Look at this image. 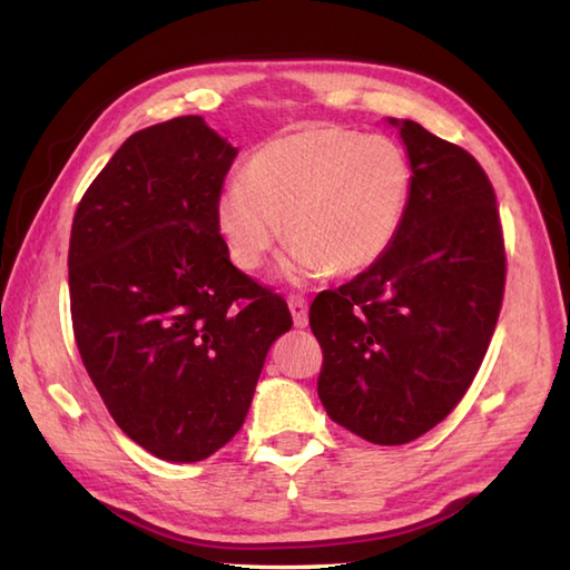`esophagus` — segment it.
<instances>
[{
  "label": "esophagus",
  "mask_w": 570,
  "mask_h": 570,
  "mask_svg": "<svg viewBox=\"0 0 570 570\" xmlns=\"http://www.w3.org/2000/svg\"><path fill=\"white\" fill-rule=\"evenodd\" d=\"M288 311H292V318L296 328H306L308 325V304L301 296L288 298Z\"/></svg>",
  "instance_id": "obj_1"
}]
</instances>
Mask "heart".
<instances>
[{"mask_svg":"<svg viewBox=\"0 0 570 570\" xmlns=\"http://www.w3.org/2000/svg\"><path fill=\"white\" fill-rule=\"evenodd\" d=\"M411 164L390 137L321 127L262 144L245 180L215 200V225L239 269L252 272L282 235V272L311 278L365 272L394 245L411 203Z\"/></svg>","mask_w":570,"mask_h":570,"instance_id":"b5f03b06","label":"heart"}]
</instances>
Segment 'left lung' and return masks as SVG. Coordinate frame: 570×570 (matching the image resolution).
Instances as JSON below:
<instances>
[{
  "label": "left lung",
  "mask_w": 570,
  "mask_h": 570,
  "mask_svg": "<svg viewBox=\"0 0 570 570\" xmlns=\"http://www.w3.org/2000/svg\"><path fill=\"white\" fill-rule=\"evenodd\" d=\"M414 176L394 245L311 304L328 416L377 445L441 423L475 380L504 294L494 190L472 156L411 119L386 117Z\"/></svg>",
  "instance_id": "1"
}]
</instances>
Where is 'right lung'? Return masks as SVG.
<instances>
[{"label":"right lung","mask_w":570,"mask_h":570,"mask_svg":"<svg viewBox=\"0 0 570 570\" xmlns=\"http://www.w3.org/2000/svg\"><path fill=\"white\" fill-rule=\"evenodd\" d=\"M237 149L198 115L135 131L70 229V313L82 365L117 426L171 463L242 429L286 301L229 262L215 200Z\"/></svg>","instance_id":"right-lung-1"}]
</instances>
